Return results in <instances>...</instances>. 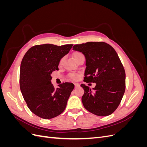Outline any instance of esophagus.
Wrapping results in <instances>:
<instances>
[{"label":"esophagus","instance_id":"esophagus-1","mask_svg":"<svg viewBox=\"0 0 147 147\" xmlns=\"http://www.w3.org/2000/svg\"><path fill=\"white\" fill-rule=\"evenodd\" d=\"M78 86H79V84H77V83L75 84V88H77V87H78Z\"/></svg>","mask_w":147,"mask_h":147}]
</instances>
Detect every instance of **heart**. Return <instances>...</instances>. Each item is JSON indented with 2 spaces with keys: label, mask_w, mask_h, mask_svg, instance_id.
I'll return each instance as SVG.
<instances>
[{
  "label": "heart",
  "mask_w": 147,
  "mask_h": 147,
  "mask_svg": "<svg viewBox=\"0 0 147 147\" xmlns=\"http://www.w3.org/2000/svg\"><path fill=\"white\" fill-rule=\"evenodd\" d=\"M83 55L82 53L80 52H78V51H77V52H75L74 53V58L75 60H76L78 59V57H79L80 56H81ZM63 61V59H62L61 62H62ZM69 77L70 78L72 79V80H77L78 78V74H71L70 75H69Z\"/></svg>",
  "instance_id": "b5f03b06"
}]
</instances>
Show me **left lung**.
Instances as JSON below:
<instances>
[{"instance_id": "8db88e82", "label": "left lung", "mask_w": 147, "mask_h": 147, "mask_svg": "<svg viewBox=\"0 0 147 147\" xmlns=\"http://www.w3.org/2000/svg\"><path fill=\"white\" fill-rule=\"evenodd\" d=\"M73 50L82 52L86 58L84 82L96 83L95 88L82 84L84 93V107L97 116L113 113L121 101L126 88V74L114 48L103 42L77 44Z\"/></svg>"}]
</instances>
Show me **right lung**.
Instances as JSON below:
<instances>
[{
    "mask_svg": "<svg viewBox=\"0 0 147 147\" xmlns=\"http://www.w3.org/2000/svg\"><path fill=\"white\" fill-rule=\"evenodd\" d=\"M72 44L35 45L26 53L20 66V86L30 110L43 119H51L63 113L71 92L72 83L65 82L55 88L51 74L58 70L62 57L67 54Z\"/></svg>",
    "mask_w": 147,
    "mask_h": 147,
    "instance_id": "1",
    "label": "right lung"
}]
</instances>
